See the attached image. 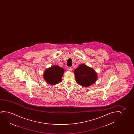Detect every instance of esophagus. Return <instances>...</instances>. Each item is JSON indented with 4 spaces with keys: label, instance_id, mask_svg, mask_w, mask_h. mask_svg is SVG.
<instances>
[{
    "label": "esophagus",
    "instance_id": "obj_1",
    "mask_svg": "<svg viewBox=\"0 0 134 134\" xmlns=\"http://www.w3.org/2000/svg\"><path fill=\"white\" fill-rule=\"evenodd\" d=\"M68 70L69 71H72V70H73V68L72 67H69L68 68Z\"/></svg>",
    "mask_w": 134,
    "mask_h": 134
}]
</instances>
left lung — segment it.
Returning <instances> with one entry per match:
<instances>
[{
  "instance_id": "obj_1",
  "label": "left lung",
  "mask_w": 134,
  "mask_h": 134,
  "mask_svg": "<svg viewBox=\"0 0 134 134\" xmlns=\"http://www.w3.org/2000/svg\"><path fill=\"white\" fill-rule=\"evenodd\" d=\"M74 74L76 82L83 87L90 86L97 80V72L92 68L86 64H80L74 70Z\"/></svg>"
}]
</instances>
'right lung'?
Here are the masks:
<instances>
[{
	"label": "right lung",
	"mask_w": 134,
	"mask_h": 134,
	"mask_svg": "<svg viewBox=\"0 0 134 134\" xmlns=\"http://www.w3.org/2000/svg\"><path fill=\"white\" fill-rule=\"evenodd\" d=\"M64 71V69L58 65H53L44 71L43 77L48 84H57L61 82Z\"/></svg>",
	"instance_id": "right-lung-1"
}]
</instances>
